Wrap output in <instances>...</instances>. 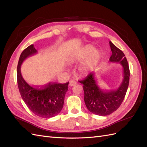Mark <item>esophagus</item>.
Masks as SVG:
<instances>
[{"mask_svg":"<svg viewBox=\"0 0 147 147\" xmlns=\"http://www.w3.org/2000/svg\"><path fill=\"white\" fill-rule=\"evenodd\" d=\"M76 83H77L74 80H71V81H70V82H69V86H73L74 85H76Z\"/></svg>","mask_w":147,"mask_h":147,"instance_id":"34e87169","label":"esophagus"}]
</instances>
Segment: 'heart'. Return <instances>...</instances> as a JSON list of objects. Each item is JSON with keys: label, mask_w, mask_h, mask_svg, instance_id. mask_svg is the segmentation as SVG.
<instances>
[{"label": "heart", "mask_w": 147, "mask_h": 147, "mask_svg": "<svg viewBox=\"0 0 147 147\" xmlns=\"http://www.w3.org/2000/svg\"><path fill=\"white\" fill-rule=\"evenodd\" d=\"M101 58L100 52L91 45H86L76 52L72 60L76 63L84 62L80 65L79 71L83 75H86L97 67Z\"/></svg>", "instance_id": "1"}]
</instances>
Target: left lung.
Instances as JSON below:
<instances>
[{"label": "left lung", "instance_id": "1", "mask_svg": "<svg viewBox=\"0 0 147 147\" xmlns=\"http://www.w3.org/2000/svg\"><path fill=\"white\" fill-rule=\"evenodd\" d=\"M109 44L112 51L109 61L119 62L123 67V79L121 85L115 90L104 91L98 85L95 73H93L84 80L79 82L83 85L84 100L88 110L93 114L102 116L112 114L119 107L128 88L130 76L128 63L124 53L111 42Z\"/></svg>", "mask_w": 147, "mask_h": 147}]
</instances>
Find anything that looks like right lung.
<instances>
[{
    "instance_id": "1",
    "label": "right lung",
    "mask_w": 147,
    "mask_h": 147,
    "mask_svg": "<svg viewBox=\"0 0 147 147\" xmlns=\"http://www.w3.org/2000/svg\"><path fill=\"white\" fill-rule=\"evenodd\" d=\"M37 52L34 45H31L21 54L17 67L18 88L23 101L33 114L43 118L52 117L60 113L63 107L69 83H49L40 87L29 85L21 75V65L27 57Z\"/></svg>"
}]
</instances>
